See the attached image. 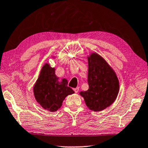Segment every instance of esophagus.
Returning <instances> with one entry per match:
<instances>
[{
  "label": "esophagus",
  "instance_id": "1",
  "mask_svg": "<svg viewBox=\"0 0 148 148\" xmlns=\"http://www.w3.org/2000/svg\"><path fill=\"white\" fill-rule=\"evenodd\" d=\"M74 90L75 93H78V91H79V87H77L76 88H74Z\"/></svg>",
  "mask_w": 148,
  "mask_h": 148
}]
</instances>
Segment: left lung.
<instances>
[{"instance_id": "8db88e82", "label": "left lung", "mask_w": 148, "mask_h": 148, "mask_svg": "<svg viewBox=\"0 0 148 148\" xmlns=\"http://www.w3.org/2000/svg\"><path fill=\"white\" fill-rule=\"evenodd\" d=\"M88 60L89 89L80 94L88 108L100 112L116 100L120 90L119 80L114 70L100 55L92 53Z\"/></svg>"}]
</instances>
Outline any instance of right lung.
Returning <instances> with one entry per match:
<instances>
[{
  "instance_id": "right-lung-1",
  "label": "right lung",
  "mask_w": 148,
  "mask_h": 148,
  "mask_svg": "<svg viewBox=\"0 0 148 148\" xmlns=\"http://www.w3.org/2000/svg\"><path fill=\"white\" fill-rule=\"evenodd\" d=\"M35 99L44 109L56 112L62 106L66 97L74 93L68 86V80L55 74V68L46 63L42 68L38 78L33 88Z\"/></svg>"
}]
</instances>
